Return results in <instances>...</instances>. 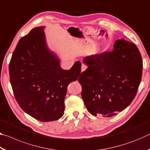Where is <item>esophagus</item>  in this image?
<instances>
[{"instance_id": "esophagus-1", "label": "esophagus", "mask_w": 150, "mask_h": 150, "mask_svg": "<svg viewBox=\"0 0 150 150\" xmlns=\"http://www.w3.org/2000/svg\"><path fill=\"white\" fill-rule=\"evenodd\" d=\"M87 66L85 64H84V63H82V65H81V72L85 71L87 69Z\"/></svg>"}]
</instances>
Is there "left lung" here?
<instances>
[{"instance_id":"obj_1","label":"left lung","mask_w":150,"mask_h":150,"mask_svg":"<svg viewBox=\"0 0 150 150\" xmlns=\"http://www.w3.org/2000/svg\"><path fill=\"white\" fill-rule=\"evenodd\" d=\"M112 52L85 57L88 68L79 82L86 108L94 116L111 117L124 110L135 97L142 76L143 63L136 45L118 40Z\"/></svg>"}]
</instances>
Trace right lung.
Here are the masks:
<instances>
[{"instance_id":"obj_1","label":"right lung","mask_w":150,"mask_h":150,"mask_svg":"<svg viewBox=\"0 0 150 150\" xmlns=\"http://www.w3.org/2000/svg\"><path fill=\"white\" fill-rule=\"evenodd\" d=\"M44 26L33 28L19 40L9 63L14 97L25 112L38 120H57L64 114L67 86L78 79L81 63L69 70L48 50Z\"/></svg>"}]
</instances>
